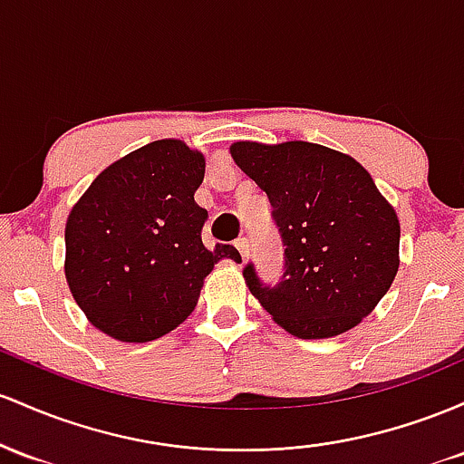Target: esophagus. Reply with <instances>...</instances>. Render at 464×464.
<instances>
[{
    "label": "esophagus",
    "instance_id": "1",
    "mask_svg": "<svg viewBox=\"0 0 464 464\" xmlns=\"http://www.w3.org/2000/svg\"><path fill=\"white\" fill-rule=\"evenodd\" d=\"M234 246H237V249H238V254H241L243 258H247L249 256V241L246 237H241V238H237V243H234Z\"/></svg>",
    "mask_w": 464,
    "mask_h": 464
}]
</instances>
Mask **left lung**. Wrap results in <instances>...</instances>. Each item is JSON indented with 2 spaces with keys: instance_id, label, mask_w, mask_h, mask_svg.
Listing matches in <instances>:
<instances>
[{
  "instance_id": "left-lung-1",
  "label": "left lung",
  "mask_w": 464,
  "mask_h": 464,
  "mask_svg": "<svg viewBox=\"0 0 464 464\" xmlns=\"http://www.w3.org/2000/svg\"><path fill=\"white\" fill-rule=\"evenodd\" d=\"M238 169L265 190L285 247L278 285L243 276L267 314L300 340L357 326L399 272V218L351 155L311 142H237Z\"/></svg>"
}]
</instances>
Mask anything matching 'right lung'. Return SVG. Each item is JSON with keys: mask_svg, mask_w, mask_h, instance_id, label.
Masks as SVG:
<instances>
[{"mask_svg": "<svg viewBox=\"0 0 464 464\" xmlns=\"http://www.w3.org/2000/svg\"><path fill=\"white\" fill-rule=\"evenodd\" d=\"M206 160L179 140H158L102 170L65 226V278L98 331L150 342L179 326L217 260H241L232 246L206 249L208 212L195 190Z\"/></svg>", "mask_w": 464, "mask_h": 464, "instance_id": "right-lung-1", "label": "right lung"}]
</instances>
